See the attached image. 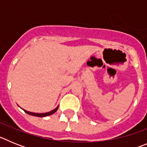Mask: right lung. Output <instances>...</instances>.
<instances>
[{"label":"right lung","mask_w":147,"mask_h":147,"mask_svg":"<svg viewBox=\"0 0 147 147\" xmlns=\"http://www.w3.org/2000/svg\"><path fill=\"white\" fill-rule=\"evenodd\" d=\"M58 108H59V106H57L55 109H54V110L50 111V112L45 113H36L29 112V111H27V110H23L25 111V113H26L27 114H28V115H34V116H37V117H45V116H49V115H52V114H54V113L57 112V110H58Z\"/></svg>","instance_id":"obj_1"}]
</instances>
